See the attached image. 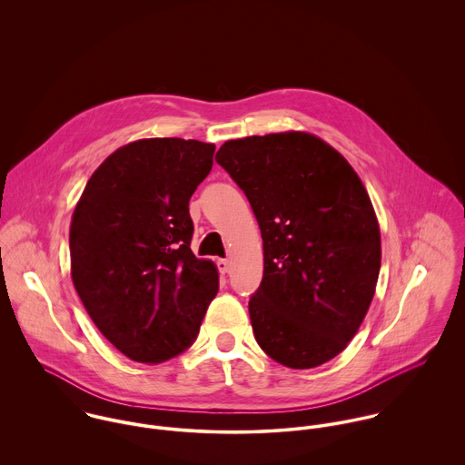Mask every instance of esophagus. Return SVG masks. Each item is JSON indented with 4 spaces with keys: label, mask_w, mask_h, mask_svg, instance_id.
Masks as SVG:
<instances>
[{
    "label": "esophagus",
    "mask_w": 465,
    "mask_h": 465,
    "mask_svg": "<svg viewBox=\"0 0 465 465\" xmlns=\"http://www.w3.org/2000/svg\"><path fill=\"white\" fill-rule=\"evenodd\" d=\"M216 266H218L220 273H227V272H229V268H231V263H229L227 260H218V262H216Z\"/></svg>",
    "instance_id": "1"
}]
</instances>
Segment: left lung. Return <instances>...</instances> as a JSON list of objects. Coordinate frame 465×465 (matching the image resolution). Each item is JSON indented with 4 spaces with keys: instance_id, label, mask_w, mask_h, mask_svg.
I'll list each match as a JSON object with an SVG mask.
<instances>
[{
    "instance_id": "8db88e82",
    "label": "left lung",
    "mask_w": 465,
    "mask_h": 465,
    "mask_svg": "<svg viewBox=\"0 0 465 465\" xmlns=\"http://www.w3.org/2000/svg\"><path fill=\"white\" fill-rule=\"evenodd\" d=\"M216 163L251 202L265 268L249 313L277 363L313 369L340 354L374 297L381 238L352 166L306 133L225 141Z\"/></svg>"
}]
</instances>
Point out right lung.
Here are the masks:
<instances>
[{"label": "right lung", "mask_w": 465, "mask_h": 465, "mask_svg": "<svg viewBox=\"0 0 465 465\" xmlns=\"http://www.w3.org/2000/svg\"><path fill=\"white\" fill-rule=\"evenodd\" d=\"M214 144L139 139L87 181L71 229V277L100 332L139 363L184 352L218 293L216 266L192 252L190 199Z\"/></svg>", "instance_id": "1"}]
</instances>
